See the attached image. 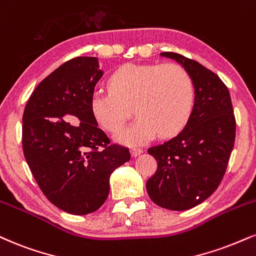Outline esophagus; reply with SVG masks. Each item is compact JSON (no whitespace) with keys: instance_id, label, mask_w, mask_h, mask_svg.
<instances>
[{"instance_id":"1","label":"esophagus","mask_w":256,"mask_h":256,"mask_svg":"<svg viewBox=\"0 0 256 256\" xmlns=\"http://www.w3.org/2000/svg\"><path fill=\"white\" fill-rule=\"evenodd\" d=\"M142 152H143V149H140V148H131V155L134 156V158L140 155Z\"/></svg>"}]
</instances>
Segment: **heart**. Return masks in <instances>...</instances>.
<instances>
[{
	"label": "heart",
	"instance_id": "b5f03b06",
	"mask_svg": "<svg viewBox=\"0 0 256 256\" xmlns=\"http://www.w3.org/2000/svg\"><path fill=\"white\" fill-rule=\"evenodd\" d=\"M108 88L93 94L92 113L104 130L116 132L134 106L137 119L116 134L125 146H140L158 132L163 137L178 134L194 104L193 80L178 64H124L110 75Z\"/></svg>",
	"mask_w": 256,
	"mask_h": 256
}]
</instances>
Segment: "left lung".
<instances>
[{"label":"left lung","instance_id":"1","mask_svg":"<svg viewBox=\"0 0 256 256\" xmlns=\"http://www.w3.org/2000/svg\"><path fill=\"white\" fill-rule=\"evenodd\" d=\"M161 56L176 60L190 74L194 104L176 137L148 150L158 169L146 181V192L156 205L184 211L204 202L220 186L235 143L236 122L229 90L216 74L174 52Z\"/></svg>","mask_w":256,"mask_h":256}]
</instances>
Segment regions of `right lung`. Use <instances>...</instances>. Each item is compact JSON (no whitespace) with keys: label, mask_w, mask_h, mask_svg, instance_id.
I'll list each match as a JSON object with an SVG mask.
<instances>
[{"label":"right lung","mask_w":256,"mask_h":256,"mask_svg":"<svg viewBox=\"0 0 256 256\" xmlns=\"http://www.w3.org/2000/svg\"><path fill=\"white\" fill-rule=\"evenodd\" d=\"M102 75L96 57L72 58L39 83L24 110L27 164L46 198L68 214L100 208L110 174L131 158L128 148L110 144L92 113Z\"/></svg>","instance_id":"obj_1"}]
</instances>
